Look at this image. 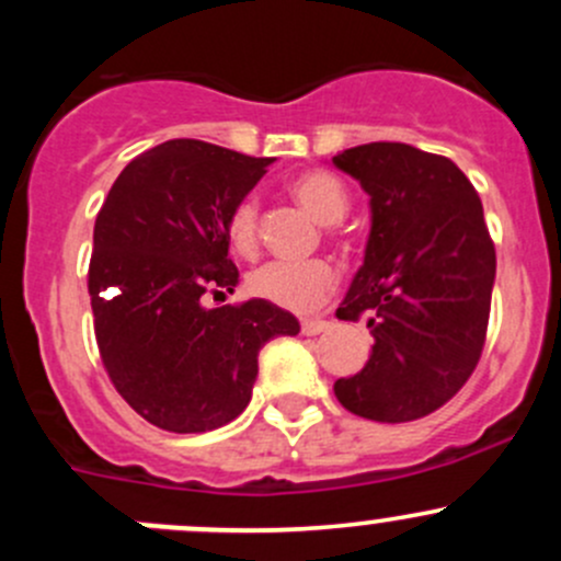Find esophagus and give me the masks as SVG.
Listing matches in <instances>:
<instances>
[{"label": "esophagus", "mask_w": 561, "mask_h": 561, "mask_svg": "<svg viewBox=\"0 0 561 561\" xmlns=\"http://www.w3.org/2000/svg\"><path fill=\"white\" fill-rule=\"evenodd\" d=\"M325 328H328V320H322V317H307V320H301L304 336H317V333H322Z\"/></svg>", "instance_id": "obj_1"}]
</instances>
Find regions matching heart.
Here are the masks:
<instances>
[{
	"label": "heart",
	"instance_id": "b5f03b06",
	"mask_svg": "<svg viewBox=\"0 0 561 561\" xmlns=\"http://www.w3.org/2000/svg\"><path fill=\"white\" fill-rule=\"evenodd\" d=\"M287 192L298 206L307 208L309 214L322 225L342 222L350 208V197L344 192L342 181L328 171H304L287 181ZM230 247L239 254L257 252L260 244V214L254 197H241L228 214ZM339 274L333 263L317 257L304 260V263H265L249 274V290L263 301L276 304L290 312H312V309L325 304V298L336 290Z\"/></svg>",
	"mask_w": 561,
	"mask_h": 561
}]
</instances>
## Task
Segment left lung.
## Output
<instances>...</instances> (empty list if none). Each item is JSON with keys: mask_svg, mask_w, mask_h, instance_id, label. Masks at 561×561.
Masks as SVG:
<instances>
[{"mask_svg": "<svg viewBox=\"0 0 561 561\" xmlns=\"http://www.w3.org/2000/svg\"><path fill=\"white\" fill-rule=\"evenodd\" d=\"M371 197L366 257L339 320L366 317L369 364L342 377L344 410L380 423L432 415L478 366L496 252L483 203L448 157L407 144H364L333 157Z\"/></svg>", "mask_w": 561, "mask_h": 561, "instance_id": "8db88e82", "label": "left lung"}]
</instances>
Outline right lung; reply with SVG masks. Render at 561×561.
<instances>
[{
    "instance_id": "1",
    "label": "right lung",
    "mask_w": 561,
    "mask_h": 561,
    "mask_svg": "<svg viewBox=\"0 0 561 561\" xmlns=\"http://www.w3.org/2000/svg\"><path fill=\"white\" fill-rule=\"evenodd\" d=\"M271 162L165 140L118 173L98 214L89 296L100 358L122 399L165 432L201 434L239 417L260 347L301 331L263 298L217 309L201 301L233 293L225 222Z\"/></svg>"
}]
</instances>
